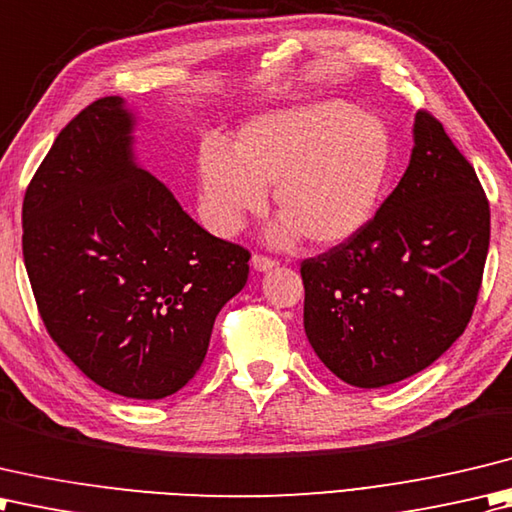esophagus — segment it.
I'll list each match as a JSON object with an SVG mask.
<instances>
[{
	"label": "esophagus",
	"mask_w": 512,
	"mask_h": 512,
	"mask_svg": "<svg viewBox=\"0 0 512 512\" xmlns=\"http://www.w3.org/2000/svg\"><path fill=\"white\" fill-rule=\"evenodd\" d=\"M252 265H254L256 271H269V269L278 267V260L267 258V256H260V254H254V256H252Z\"/></svg>",
	"instance_id": "1"
}]
</instances>
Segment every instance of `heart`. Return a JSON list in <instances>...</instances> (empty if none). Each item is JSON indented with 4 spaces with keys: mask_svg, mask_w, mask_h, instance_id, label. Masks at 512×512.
Instances as JSON below:
<instances>
[{
    "mask_svg": "<svg viewBox=\"0 0 512 512\" xmlns=\"http://www.w3.org/2000/svg\"><path fill=\"white\" fill-rule=\"evenodd\" d=\"M391 168V134L382 119L340 99L260 114L238 130L232 152L205 143L198 187L207 227L232 236L267 203L280 212L271 245L336 247L369 225Z\"/></svg>",
    "mask_w": 512,
    "mask_h": 512,
    "instance_id": "1",
    "label": "heart"
}]
</instances>
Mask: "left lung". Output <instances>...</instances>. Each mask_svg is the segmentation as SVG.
<instances>
[{
    "instance_id": "1",
    "label": "left lung",
    "mask_w": 512,
    "mask_h": 512,
    "mask_svg": "<svg viewBox=\"0 0 512 512\" xmlns=\"http://www.w3.org/2000/svg\"><path fill=\"white\" fill-rule=\"evenodd\" d=\"M490 210L442 123L417 112L411 161L360 234L300 267L305 333L351 387L380 389L429 367L473 316Z\"/></svg>"
}]
</instances>
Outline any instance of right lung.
Instances as JSON below:
<instances>
[{
  "label": "right lung",
  "instance_id": "1",
  "mask_svg": "<svg viewBox=\"0 0 512 512\" xmlns=\"http://www.w3.org/2000/svg\"><path fill=\"white\" fill-rule=\"evenodd\" d=\"M134 128L128 103L103 97L59 132L24 196L22 247L59 349L103 389L163 400L201 369L249 252L141 168Z\"/></svg>",
  "mask_w": 512,
  "mask_h": 512
}]
</instances>
